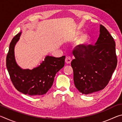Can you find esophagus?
I'll return each instance as SVG.
<instances>
[{
	"label": "esophagus",
	"mask_w": 122,
	"mask_h": 122,
	"mask_svg": "<svg viewBox=\"0 0 122 122\" xmlns=\"http://www.w3.org/2000/svg\"><path fill=\"white\" fill-rule=\"evenodd\" d=\"M65 62L67 64H70L71 62V56H67L65 59Z\"/></svg>",
	"instance_id": "esophagus-1"
}]
</instances>
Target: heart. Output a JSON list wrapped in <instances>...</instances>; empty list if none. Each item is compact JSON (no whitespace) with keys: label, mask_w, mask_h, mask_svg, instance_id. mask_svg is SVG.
Wrapping results in <instances>:
<instances>
[{"label":"heart","mask_w":122,"mask_h":122,"mask_svg":"<svg viewBox=\"0 0 122 122\" xmlns=\"http://www.w3.org/2000/svg\"><path fill=\"white\" fill-rule=\"evenodd\" d=\"M81 33L79 31L76 32L74 36V38H77ZM89 41V35L86 33L82 34L75 40V42H74V46L78 48H82L88 44Z\"/></svg>","instance_id":"1"}]
</instances>
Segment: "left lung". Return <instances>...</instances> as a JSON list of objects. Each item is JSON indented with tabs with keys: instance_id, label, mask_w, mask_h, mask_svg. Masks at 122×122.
Instances as JSON below:
<instances>
[{
	"instance_id": "left-lung-1",
	"label": "left lung",
	"mask_w": 122,
	"mask_h": 122,
	"mask_svg": "<svg viewBox=\"0 0 122 122\" xmlns=\"http://www.w3.org/2000/svg\"><path fill=\"white\" fill-rule=\"evenodd\" d=\"M100 36L94 45H89L73 51L75 59L71 66L74 82L80 92L87 95L104 89L116 68V45L112 36L100 25Z\"/></svg>"
}]
</instances>
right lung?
<instances>
[{
	"mask_svg": "<svg viewBox=\"0 0 122 122\" xmlns=\"http://www.w3.org/2000/svg\"><path fill=\"white\" fill-rule=\"evenodd\" d=\"M21 32L14 37L10 43L6 56V67L10 78L17 90L30 96L42 95L53 85L55 76L64 67L65 56H47L38 67L32 70L22 69L17 65L14 56V47Z\"/></svg>",
	"mask_w": 122,
	"mask_h": 122,
	"instance_id": "right-lung-1",
	"label": "right lung"
}]
</instances>
